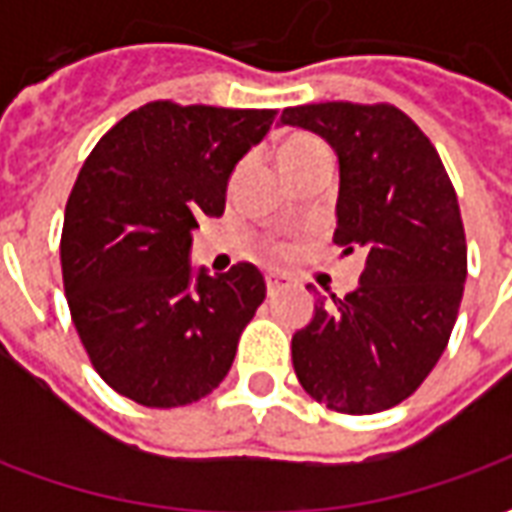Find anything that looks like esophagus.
I'll list each match as a JSON object with an SVG mask.
<instances>
[{"instance_id": "34e87169", "label": "esophagus", "mask_w": 512, "mask_h": 512, "mask_svg": "<svg viewBox=\"0 0 512 512\" xmlns=\"http://www.w3.org/2000/svg\"><path fill=\"white\" fill-rule=\"evenodd\" d=\"M266 285H268V296H277V293H282V290L293 285V277L285 274V271H268Z\"/></svg>"}]
</instances>
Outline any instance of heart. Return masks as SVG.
<instances>
[{"mask_svg":"<svg viewBox=\"0 0 512 512\" xmlns=\"http://www.w3.org/2000/svg\"><path fill=\"white\" fill-rule=\"evenodd\" d=\"M321 153H329V150H326V145H323L318 136L293 134L290 139H285V145L279 147V161H282V167H290L296 161L321 156Z\"/></svg>","mask_w":512,"mask_h":512,"instance_id":"b5f03b06","label":"heart"}]
</instances>
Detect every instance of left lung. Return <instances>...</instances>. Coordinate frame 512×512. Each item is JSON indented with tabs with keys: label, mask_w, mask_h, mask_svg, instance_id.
Instances as JSON below:
<instances>
[{
	"label": "left lung",
	"mask_w": 512,
	"mask_h": 512,
	"mask_svg": "<svg viewBox=\"0 0 512 512\" xmlns=\"http://www.w3.org/2000/svg\"><path fill=\"white\" fill-rule=\"evenodd\" d=\"M282 123L334 147V244L365 255L359 288L318 299L293 334V370L326 408L378 414L414 395L450 343L466 282L458 197L436 147L397 106H290Z\"/></svg>",
	"instance_id": "obj_1"
}]
</instances>
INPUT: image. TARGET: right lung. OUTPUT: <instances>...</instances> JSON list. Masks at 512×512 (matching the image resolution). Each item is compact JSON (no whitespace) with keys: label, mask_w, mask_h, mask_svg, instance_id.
Returning <instances> with one entry per match:
<instances>
[{"label":"right lung","mask_w":512,"mask_h":512,"mask_svg":"<svg viewBox=\"0 0 512 512\" xmlns=\"http://www.w3.org/2000/svg\"><path fill=\"white\" fill-rule=\"evenodd\" d=\"M277 109L150 101L101 136L65 205L71 318L98 376L139 406H189L233 367L266 299L252 263L191 271V230L222 216L227 180Z\"/></svg>","instance_id":"add662e5"}]
</instances>
